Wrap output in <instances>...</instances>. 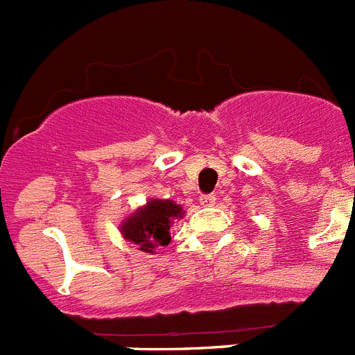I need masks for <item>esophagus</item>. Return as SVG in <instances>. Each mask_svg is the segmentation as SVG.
<instances>
[{"instance_id": "34e87169", "label": "esophagus", "mask_w": 355, "mask_h": 355, "mask_svg": "<svg viewBox=\"0 0 355 355\" xmlns=\"http://www.w3.org/2000/svg\"><path fill=\"white\" fill-rule=\"evenodd\" d=\"M215 200H217L215 195H202V197H200V204H202V206H213Z\"/></svg>"}]
</instances>
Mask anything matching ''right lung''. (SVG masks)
I'll list each match as a JSON object with an SVG mask.
<instances>
[{"instance_id":"1","label":"right lung","mask_w":355,"mask_h":355,"mask_svg":"<svg viewBox=\"0 0 355 355\" xmlns=\"http://www.w3.org/2000/svg\"><path fill=\"white\" fill-rule=\"evenodd\" d=\"M184 213L182 206L175 200L149 198L123 218L120 233L125 241L137 244L140 252L155 253L157 248L171 243L173 224L177 218H182Z\"/></svg>"}]
</instances>
